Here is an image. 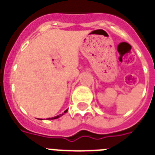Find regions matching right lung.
Masks as SVG:
<instances>
[{"mask_svg":"<svg viewBox=\"0 0 155 155\" xmlns=\"http://www.w3.org/2000/svg\"><path fill=\"white\" fill-rule=\"evenodd\" d=\"M67 112H68V109H67V110H65V111H64V113H62V114H59V115L56 116V117H51V118H47V119H48V120H53V119H57V118H58V117H61V116H63V114H64V113H67Z\"/></svg>","mask_w":155,"mask_h":155,"instance_id":"obj_1","label":"right lung"}]
</instances>
